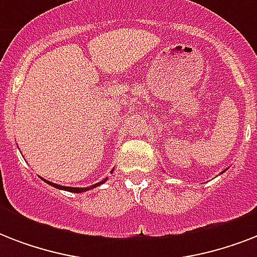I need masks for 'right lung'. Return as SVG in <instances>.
Instances as JSON below:
<instances>
[{
    "label": "right lung",
    "mask_w": 257,
    "mask_h": 257,
    "mask_svg": "<svg viewBox=\"0 0 257 257\" xmlns=\"http://www.w3.org/2000/svg\"><path fill=\"white\" fill-rule=\"evenodd\" d=\"M45 181H46V180H45ZM104 181H106V179L102 180V181H100V183L94 184V185H92V187H88V188H70V187H62V185H58V184H53V183H50V181H46V183L49 184V185H52V187L58 188V189H64V191H68V192H74V193H81V192L89 191V189H92V188L98 187V185H101V184L104 183Z\"/></svg>",
    "instance_id": "right-lung-1"
}]
</instances>
